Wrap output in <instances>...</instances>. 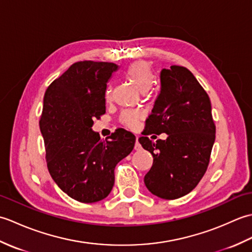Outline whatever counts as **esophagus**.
Listing matches in <instances>:
<instances>
[{"label":"esophagus","mask_w":252,"mask_h":252,"mask_svg":"<svg viewBox=\"0 0 252 252\" xmlns=\"http://www.w3.org/2000/svg\"><path fill=\"white\" fill-rule=\"evenodd\" d=\"M142 147H141V144H140V142H138V137L136 136V138H135V145H134V149L135 151H140Z\"/></svg>","instance_id":"obj_1"}]
</instances>
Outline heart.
Listing matches in <instances>:
<instances>
[{
    "instance_id": "obj_1",
    "label": "heart",
    "mask_w": 252,
    "mask_h": 252,
    "mask_svg": "<svg viewBox=\"0 0 252 252\" xmlns=\"http://www.w3.org/2000/svg\"><path fill=\"white\" fill-rule=\"evenodd\" d=\"M126 78L134 85L138 92L146 93L147 91L151 90V88L154 85L155 81H156V77L152 69V66L146 62H135L131 63V65L126 69L125 71ZM111 92L112 88L109 84L106 88L105 92V98L107 100H110L111 98ZM141 118L140 112L127 110L125 111L121 115L120 120L121 122L127 127H134L136 126L137 120Z\"/></svg>"
}]
</instances>
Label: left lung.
I'll return each instance as SVG.
<instances>
[{
  "instance_id": "obj_1",
  "label": "left lung",
  "mask_w": 252,
  "mask_h": 252,
  "mask_svg": "<svg viewBox=\"0 0 252 252\" xmlns=\"http://www.w3.org/2000/svg\"><path fill=\"white\" fill-rule=\"evenodd\" d=\"M144 132L168 135L156 143L146 136L138 140L154 158L144 178L147 189L162 199L189 194L205 174L216 141L210 98L189 69L160 71V90Z\"/></svg>"
}]
</instances>
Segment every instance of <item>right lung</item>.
Wrapping results in <instances>:
<instances>
[{
  "label": "right lung",
  "mask_w": 252,
  "mask_h": 252,
  "mask_svg": "<svg viewBox=\"0 0 252 252\" xmlns=\"http://www.w3.org/2000/svg\"><path fill=\"white\" fill-rule=\"evenodd\" d=\"M119 66L84 61L73 63L47 88L40 130L49 172L60 189L80 202L109 195L115 168L134 147L135 136L118 129L106 142L93 131L106 111L107 83Z\"/></svg>",
  "instance_id": "1"
}]
</instances>
